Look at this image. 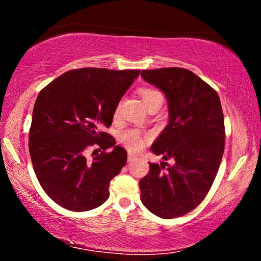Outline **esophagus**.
Returning <instances> with one entry per match:
<instances>
[{
  "instance_id": "esophagus-1",
  "label": "esophagus",
  "mask_w": 261,
  "mask_h": 261,
  "mask_svg": "<svg viewBox=\"0 0 261 261\" xmlns=\"http://www.w3.org/2000/svg\"><path fill=\"white\" fill-rule=\"evenodd\" d=\"M136 158H137V156L135 155V154H132V153H129V154H127V161H129V162H132V161H134Z\"/></svg>"
}]
</instances>
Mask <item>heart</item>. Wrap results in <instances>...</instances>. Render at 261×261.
Wrapping results in <instances>:
<instances>
[{"mask_svg":"<svg viewBox=\"0 0 261 261\" xmlns=\"http://www.w3.org/2000/svg\"><path fill=\"white\" fill-rule=\"evenodd\" d=\"M139 94L143 99L146 108L154 102H163V95L160 91L155 90V88L152 87H143L139 90ZM118 112V107L116 109V113ZM122 141L124 143L127 147L130 149H138L144 144V137L141 136L138 131L136 130H130L125 132L124 135L122 136Z\"/></svg>","mask_w":261,"mask_h":261,"instance_id":"b5f03b06","label":"heart"}]
</instances>
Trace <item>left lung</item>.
I'll list each match as a JSON object with an SVG mask.
<instances>
[{
	"mask_svg": "<svg viewBox=\"0 0 261 261\" xmlns=\"http://www.w3.org/2000/svg\"><path fill=\"white\" fill-rule=\"evenodd\" d=\"M140 74L165 93L169 109V123L151 151L175 161L149 162V173L139 180L140 200L159 218H178L204 200L218 174L226 138L222 107L214 88L190 70L162 68Z\"/></svg>",
	"mask_w": 261,
	"mask_h": 261,
	"instance_id": "1",
	"label": "left lung"
}]
</instances>
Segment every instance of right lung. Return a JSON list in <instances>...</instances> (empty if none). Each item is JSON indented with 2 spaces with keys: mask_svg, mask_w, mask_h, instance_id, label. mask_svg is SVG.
Returning a JSON list of instances; mask_svg holds the SVG:
<instances>
[{
  "mask_svg": "<svg viewBox=\"0 0 261 261\" xmlns=\"http://www.w3.org/2000/svg\"><path fill=\"white\" fill-rule=\"evenodd\" d=\"M139 72L70 70L39 93L30 127V155L43 191L63 208L85 212L108 199L110 180L125 166L127 154L103 129L112 125L118 102ZM91 146H99L100 153L87 159Z\"/></svg>",
  "mask_w": 261,
  "mask_h": 261,
  "instance_id": "1",
  "label": "right lung"
}]
</instances>
